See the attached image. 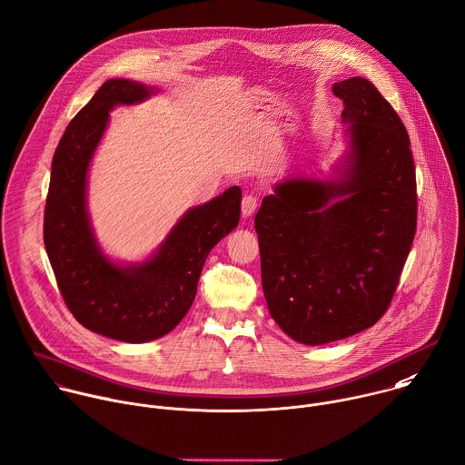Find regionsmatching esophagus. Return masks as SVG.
<instances>
[{"label":"esophagus","instance_id":"1","mask_svg":"<svg viewBox=\"0 0 465 465\" xmlns=\"http://www.w3.org/2000/svg\"><path fill=\"white\" fill-rule=\"evenodd\" d=\"M257 210V199L253 195H244L241 203V213L242 217H252Z\"/></svg>","mask_w":465,"mask_h":465}]
</instances>
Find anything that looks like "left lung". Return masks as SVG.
<instances>
[{"label": "left lung", "instance_id": "left-lung-1", "mask_svg": "<svg viewBox=\"0 0 465 465\" xmlns=\"http://www.w3.org/2000/svg\"><path fill=\"white\" fill-rule=\"evenodd\" d=\"M332 91L349 124L341 177H290L255 215L270 316L304 345L338 341L378 323L416 233V172L403 122L361 76Z\"/></svg>", "mask_w": 465, "mask_h": 465}]
</instances>
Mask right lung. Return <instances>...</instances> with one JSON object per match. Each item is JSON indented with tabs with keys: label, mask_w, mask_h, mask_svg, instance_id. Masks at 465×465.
Returning a JSON list of instances; mask_svg holds the SVG:
<instances>
[{
	"label": "right lung",
	"mask_w": 465,
	"mask_h": 465,
	"mask_svg": "<svg viewBox=\"0 0 465 465\" xmlns=\"http://www.w3.org/2000/svg\"><path fill=\"white\" fill-rule=\"evenodd\" d=\"M153 87L107 80L69 122L53 157L44 242L60 293L80 325L111 340L145 343L172 332L186 316L212 248L241 217V188L192 208L151 259L120 266L98 248L85 208L87 168L109 111L142 102Z\"/></svg>",
	"instance_id": "add662e5"
}]
</instances>
